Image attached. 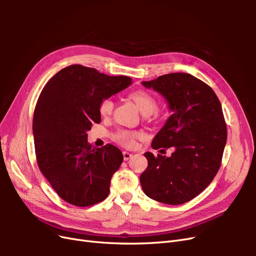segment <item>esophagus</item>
<instances>
[{"instance_id":"obj_1","label":"esophagus","mask_w":256,"mask_h":256,"mask_svg":"<svg viewBox=\"0 0 256 256\" xmlns=\"http://www.w3.org/2000/svg\"><path fill=\"white\" fill-rule=\"evenodd\" d=\"M122 156H124V160L127 161V160H129L131 157H132V154H130L129 152H122Z\"/></svg>"}]
</instances>
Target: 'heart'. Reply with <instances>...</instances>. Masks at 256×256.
Wrapping results in <instances>:
<instances>
[{
	"label": "heart",
	"mask_w": 256,
	"mask_h": 256,
	"mask_svg": "<svg viewBox=\"0 0 256 256\" xmlns=\"http://www.w3.org/2000/svg\"><path fill=\"white\" fill-rule=\"evenodd\" d=\"M129 97L134 100L136 106L144 115L152 114L157 110L158 102L150 92L146 90H134L129 94ZM114 102L111 98L102 99L99 104V112L102 116H109L112 114ZM141 138V134L136 131H128L120 129L114 134V140L125 147H134L138 138Z\"/></svg>",
	"instance_id": "obj_1"
}]
</instances>
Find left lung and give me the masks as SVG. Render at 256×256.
<instances>
[{"label":"left lung","instance_id":"8db88e82","mask_svg":"<svg viewBox=\"0 0 256 256\" xmlns=\"http://www.w3.org/2000/svg\"><path fill=\"white\" fill-rule=\"evenodd\" d=\"M142 84L164 95L174 112L152 143L154 150L173 147L174 152L171 157L144 154L148 166L140 176L142 189L164 204L189 202L205 190L221 166L228 129L220 100L209 85L184 72Z\"/></svg>","mask_w":256,"mask_h":256}]
</instances>
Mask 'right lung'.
<instances>
[{
  "label": "right lung",
  "mask_w": 256,
  "mask_h": 256,
  "mask_svg": "<svg viewBox=\"0 0 256 256\" xmlns=\"http://www.w3.org/2000/svg\"><path fill=\"white\" fill-rule=\"evenodd\" d=\"M131 84L126 76H108L97 69L70 65L44 85L34 110L33 134L37 164L65 202L88 207L102 202L122 154L106 144L95 148L88 131L102 116L99 104Z\"/></svg>",
  "instance_id": "add662e5"
}]
</instances>
